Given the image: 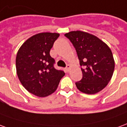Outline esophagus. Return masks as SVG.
Here are the masks:
<instances>
[{
	"label": "esophagus",
	"instance_id": "1",
	"mask_svg": "<svg viewBox=\"0 0 127 127\" xmlns=\"http://www.w3.org/2000/svg\"><path fill=\"white\" fill-rule=\"evenodd\" d=\"M70 67H71L70 65H69V64H68V65H67V66H66V68H65V70L68 71V72H69L70 69Z\"/></svg>",
	"mask_w": 127,
	"mask_h": 127
}]
</instances>
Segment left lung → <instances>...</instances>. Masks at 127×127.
Segmentation results:
<instances>
[{
  "label": "left lung",
  "instance_id": "8db88e82",
  "mask_svg": "<svg viewBox=\"0 0 127 127\" xmlns=\"http://www.w3.org/2000/svg\"><path fill=\"white\" fill-rule=\"evenodd\" d=\"M75 48L83 77L75 83L77 89L85 94H94L107 86L114 73L115 62L111 49L92 34L70 31L64 35Z\"/></svg>",
  "mask_w": 127,
  "mask_h": 127
}]
</instances>
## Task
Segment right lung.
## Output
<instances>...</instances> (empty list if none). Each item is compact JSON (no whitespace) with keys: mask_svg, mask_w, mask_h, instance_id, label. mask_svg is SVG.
Returning <instances> with one entry per match:
<instances>
[{"mask_svg":"<svg viewBox=\"0 0 127 127\" xmlns=\"http://www.w3.org/2000/svg\"><path fill=\"white\" fill-rule=\"evenodd\" d=\"M59 36L39 33L27 39L16 55V72L23 87L31 94L46 97L55 92L64 72L54 68L50 51Z\"/></svg>","mask_w":127,"mask_h":127,"instance_id":"1","label":"right lung"}]
</instances>
